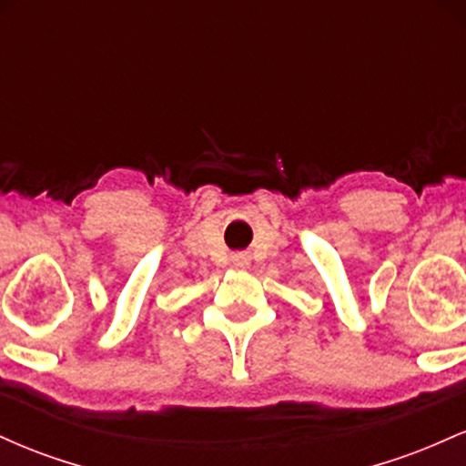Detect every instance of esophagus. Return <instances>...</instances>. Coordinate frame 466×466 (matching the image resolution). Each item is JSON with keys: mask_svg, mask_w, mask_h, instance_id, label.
Segmentation results:
<instances>
[{"mask_svg": "<svg viewBox=\"0 0 466 466\" xmlns=\"http://www.w3.org/2000/svg\"><path fill=\"white\" fill-rule=\"evenodd\" d=\"M232 263H234V267H238V269H245V267L249 265V258L245 254H237L232 258Z\"/></svg>", "mask_w": 466, "mask_h": 466, "instance_id": "obj_1", "label": "esophagus"}]
</instances>
